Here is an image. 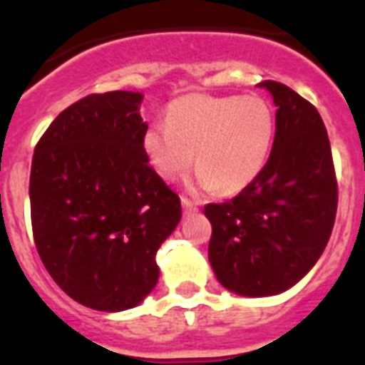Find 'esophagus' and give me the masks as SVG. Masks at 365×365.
Returning <instances> with one entry per match:
<instances>
[{
    "label": "esophagus",
    "mask_w": 365,
    "mask_h": 365,
    "mask_svg": "<svg viewBox=\"0 0 365 365\" xmlns=\"http://www.w3.org/2000/svg\"><path fill=\"white\" fill-rule=\"evenodd\" d=\"M182 205L185 214H195V212H199V206L195 205L193 200H189L187 197H182Z\"/></svg>",
    "instance_id": "obj_1"
}]
</instances>
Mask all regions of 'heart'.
Returning <instances> with one entry per match:
<instances>
[{
    "label": "heart",
    "mask_w": 365,
    "mask_h": 365,
    "mask_svg": "<svg viewBox=\"0 0 365 365\" xmlns=\"http://www.w3.org/2000/svg\"><path fill=\"white\" fill-rule=\"evenodd\" d=\"M166 119L143 136L155 172L176 180L195 153L197 185L222 195L239 193L259 176L274 140V113L259 96L187 94L168 106Z\"/></svg>",
    "instance_id": "heart-1"
}]
</instances>
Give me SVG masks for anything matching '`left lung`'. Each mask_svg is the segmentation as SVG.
<instances>
[{
	"label": "left lung",
	"mask_w": 365,
	"mask_h": 365,
	"mask_svg": "<svg viewBox=\"0 0 365 365\" xmlns=\"http://www.w3.org/2000/svg\"><path fill=\"white\" fill-rule=\"evenodd\" d=\"M277 106V132L259 176L227 202H210L208 257L217 280L246 297L282 294L311 271L337 214L329 138L314 106L263 81Z\"/></svg>",
	"instance_id": "1"
}]
</instances>
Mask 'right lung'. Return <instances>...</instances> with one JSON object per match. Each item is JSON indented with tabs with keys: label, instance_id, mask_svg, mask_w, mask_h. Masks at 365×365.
<instances>
[{
	"label": "right lung",
	"instance_id": "obj_1",
	"mask_svg": "<svg viewBox=\"0 0 365 365\" xmlns=\"http://www.w3.org/2000/svg\"><path fill=\"white\" fill-rule=\"evenodd\" d=\"M140 93L88 94L60 113L34 151L31 231L53 280L77 303L117 312L155 288L157 250L182 202L149 166Z\"/></svg>",
	"mask_w": 365,
	"mask_h": 365
}]
</instances>
